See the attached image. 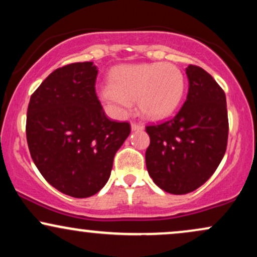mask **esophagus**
I'll list each match as a JSON object with an SVG mask.
<instances>
[{
  "instance_id": "1",
  "label": "esophagus",
  "mask_w": 257,
  "mask_h": 257,
  "mask_svg": "<svg viewBox=\"0 0 257 257\" xmlns=\"http://www.w3.org/2000/svg\"><path fill=\"white\" fill-rule=\"evenodd\" d=\"M144 129V126L141 124H138V123H132V131L133 132H141Z\"/></svg>"
}]
</instances>
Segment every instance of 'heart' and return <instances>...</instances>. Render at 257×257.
Returning a JSON list of instances; mask_svg holds the SVG:
<instances>
[{"instance_id": "b5f03b06", "label": "heart", "mask_w": 257, "mask_h": 257, "mask_svg": "<svg viewBox=\"0 0 257 257\" xmlns=\"http://www.w3.org/2000/svg\"><path fill=\"white\" fill-rule=\"evenodd\" d=\"M111 85H102L98 96L114 117L123 118L138 100L149 119H164L179 108L185 94L184 73L172 63L120 65L110 73Z\"/></svg>"}]
</instances>
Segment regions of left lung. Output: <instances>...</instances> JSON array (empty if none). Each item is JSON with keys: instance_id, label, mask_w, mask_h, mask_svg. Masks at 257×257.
<instances>
[{"instance_id": "8db88e82", "label": "left lung", "mask_w": 257, "mask_h": 257, "mask_svg": "<svg viewBox=\"0 0 257 257\" xmlns=\"http://www.w3.org/2000/svg\"><path fill=\"white\" fill-rule=\"evenodd\" d=\"M188 94L175 117L146 126L150 146L146 168L156 185L173 194H186L213 175L226 152L228 138L226 95L202 67L186 69Z\"/></svg>"}]
</instances>
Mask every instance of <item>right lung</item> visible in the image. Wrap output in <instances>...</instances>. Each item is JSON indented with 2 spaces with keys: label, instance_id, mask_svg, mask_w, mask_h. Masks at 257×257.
<instances>
[{
  "label": "right lung",
  "instance_id": "add662e5",
  "mask_svg": "<svg viewBox=\"0 0 257 257\" xmlns=\"http://www.w3.org/2000/svg\"><path fill=\"white\" fill-rule=\"evenodd\" d=\"M91 61L57 69L31 95L26 139L35 166L53 187L75 198L98 193L116 152L131 134L106 117L95 94Z\"/></svg>",
  "mask_w": 257,
  "mask_h": 257
}]
</instances>
